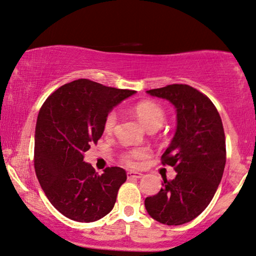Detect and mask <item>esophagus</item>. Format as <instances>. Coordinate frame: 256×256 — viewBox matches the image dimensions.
<instances>
[{
  "instance_id": "34e87169",
  "label": "esophagus",
  "mask_w": 256,
  "mask_h": 256,
  "mask_svg": "<svg viewBox=\"0 0 256 256\" xmlns=\"http://www.w3.org/2000/svg\"><path fill=\"white\" fill-rule=\"evenodd\" d=\"M142 177H143V174L136 172V171H128V172H127V178L128 179H134V178L140 179Z\"/></svg>"
}]
</instances>
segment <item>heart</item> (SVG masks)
I'll list each match as a JSON object with an SVG mask.
<instances>
[{
	"instance_id": "1",
	"label": "heart",
	"mask_w": 256,
	"mask_h": 256,
	"mask_svg": "<svg viewBox=\"0 0 256 256\" xmlns=\"http://www.w3.org/2000/svg\"><path fill=\"white\" fill-rule=\"evenodd\" d=\"M135 114L140 121L143 124L146 129L150 128H160L166 119V112L163 108L158 106V104L150 102V100H144V102L138 103L137 106L134 108ZM116 113L114 111H111L106 116L104 120V132L106 134H110L113 132L116 124ZM144 152L142 150H134L132 152L127 153L124 156V161L127 162V164L134 166L135 164V160L138 158L143 156Z\"/></svg>"
}]
</instances>
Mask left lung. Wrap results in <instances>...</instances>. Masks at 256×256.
Returning <instances> with one entry per match:
<instances>
[{
  "label": "left lung",
  "mask_w": 256,
  "mask_h": 256,
  "mask_svg": "<svg viewBox=\"0 0 256 256\" xmlns=\"http://www.w3.org/2000/svg\"><path fill=\"white\" fill-rule=\"evenodd\" d=\"M172 104L177 128L162 156L163 164L174 166V179H163L156 195L145 198L154 220L166 226L190 222L202 213L214 196L226 166L222 121L211 100L182 84L148 90Z\"/></svg>",
  "instance_id": "obj_1"
}]
</instances>
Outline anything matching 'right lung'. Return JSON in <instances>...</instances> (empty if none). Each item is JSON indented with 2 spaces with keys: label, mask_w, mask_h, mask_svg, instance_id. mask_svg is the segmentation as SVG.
Here are the masks:
<instances>
[{
  "label": "right lung",
  "mask_w": 256,
  "mask_h": 256,
  "mask_svg": "<svg viewBox=\"0 0 256 256\" xmlns=\"http://www.w3.org/2000/svg\"><path fill=\"white\" fill-rule=\"evenodd\" d=\"M135 90L88 79L66 84L42 106L35 129V171L46 198L64 216L93 222L110 213L127 174L119 166L98 174L84 154L104 132L111 110Z\"/></svg>",
  "instance_id": "obj_1"
}]
</instances>
